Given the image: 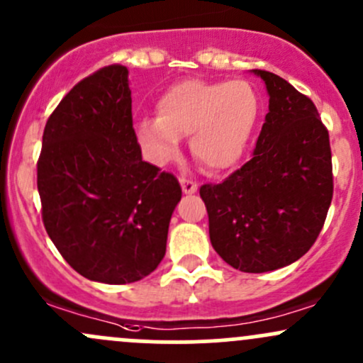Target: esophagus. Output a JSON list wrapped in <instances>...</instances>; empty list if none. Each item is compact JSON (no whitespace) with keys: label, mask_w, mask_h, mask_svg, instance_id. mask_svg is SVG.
<instances>
[{"label":"esophagus","mask_w":363,"mask_h":363,"mask_svg":"<svg viewBox=\"0 0 363 363\" xmlns=\"http://www.w3.org/2000/svg\"><path fill=\"white\" fill-rule=\"evenodd\" d=\"M180 183H182V190L185 194H194V192H197V183L194 182V180H189V178H180Z\"/></svg>","instance_id":"1"}]
</instances>
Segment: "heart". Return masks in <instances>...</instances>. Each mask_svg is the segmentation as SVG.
I'll list each match as a JSON object with an SVG mask.
<instances>
[{
    "label": "heart",
    "instance_id": "b5f03b06",
    "mask_svg": "<svg viewBox=\"0 0 363 363\" xmlns=\"http://www.w3.org/2000/svg\"><path fill=\"white\" fill-rule=\"evenodd\" d=\"M259 119V99L245 81L186 79L159 96L157 116L136 123L145 157L157 166L174 161L182 136L209 173H220L242 159Z\"/></svg>",
    "mask_w": 363,
    "mask_h": 363
}]
</instances>
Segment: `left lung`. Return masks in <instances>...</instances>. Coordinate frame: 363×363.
Returning a JSON list of instances; mask_svg holds the SVG:
<instances>
[{"label":"left lung","instance_id":"1","mask_svg":"<svg viewBox=\"0 0 363 363\" xmlns=\"http://www.w3.org/2000/svg\"><path fill=\"white\" fill-rule=\"evenodd\" d=\"M270 95L252 157L201 186L209 239L230 267L263 274L306 255L333 201L329 131L315 104L274 72L255 69Z\"/></svg>","mask_w":363,"mask_h":363}]
</instances>
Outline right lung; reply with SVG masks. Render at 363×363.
<instances>
[{"label":"right lung","instance_id":"obj_1","mask_svg":"<svg viewBox=\"0 0 363 363\" xmlns=\"http://www.w3.org/2000/svg\"><path fill=\"white\" fill-rule=\"evenodd\" d=\"M38 192L50 239L86 279L136 282L164 258L182 186L174 174L142 161L124 65L89 74L52 112Z\"/></svg>","mask_w":363,"mask_h":363}]
</instances>
